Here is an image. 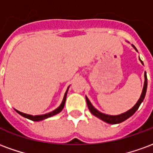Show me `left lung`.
Wrapping results in <instances>:
<instances>
[{"label": "left lung", "instance_id": "1", "mask_svg": "<svg viewBox=\"0 0 153 153\" xmlns=\"http://www.w3.org/2000/svg\"><path fill=\"white\" fill-rule=\"evenodd\" d=\"M133 47L134 48L135 50L137 51L136 49V47L134 46V45H132ZM140 60V59H139ZM141 61V63L143 65V61L140 60ZM144 85H143V92H142L141 96H140V98L138 99V101L137 102V103L135 104L134 106L132 107L131 109L128 110V111H126V112L123 113V114H120V115H106V114H104V113L100 112L99 111H97V110L94 107V106L92 105V103L90 102V101L88 100V98L86 97V102L87 104H88V109L91 111V113L93 114V115H95L97 116V118L101 119L103 121L106 122V123H108V124H112V125H115V124H120V123H121V122L125 121V120H127L128 118H129L130 116L134 115L135 112H136V111L138 109V107L140 106V104L143 102V101L144 99L145 95H146V92H147V87H148V79H147V74H146V72L144 73Z\"/></svg>", "mask_w": 153, "mask_h": 153}]
</instances>
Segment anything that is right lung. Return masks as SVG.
Instances as JSON below:
<instances>
[{"instance_id":"1","label":"right lung","mask_w":153,"mask_h":153,"mask_svg":"<svg viewBox=\"0 0 153 153\" xmlns=\"http://www.w3.org/2000/svg\"><path fill=\"white\" fill-rule=\"evenodd\" d=\"M69 88L70 86L68 87V88H67L66 92L65 93V96H64L63 101H62V102L60 105V106L56 108V110H54L53 111H51V112L47 113V114H44V115H28V114H25V113L20 112V111H19L17 110H15L19 114V115H21L22 116H24L25 118L29 119V120H33V121H40V120H45V119L49 118L51 116H53V115H56L58 113H60L64 108V106H65V100H66V95H67V92H68V90H69Z\"/></svg>"}]
</instances>
